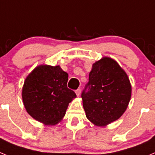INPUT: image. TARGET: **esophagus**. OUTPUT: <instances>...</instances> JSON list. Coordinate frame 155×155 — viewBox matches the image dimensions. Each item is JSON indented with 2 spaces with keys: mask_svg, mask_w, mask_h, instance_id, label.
<instances>
[{
  "mask_svg": "<svg viewBox=\"0 0 155 155\" xmlns=\"http://www.w3.org/2000/svg\"><path fill=\"white\" fill-rule=\"evenodd\" d=\"M75 92H76L77 96H80V94H81V89H80V88H78V89L75 91Z\"/></svg>",
  "mask_w": 155,
  "mask_h": 155,
  "instance_id": "esophagus-1",
  "label": "esophagus"
}]
</instances>
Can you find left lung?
Instances as JSON below:
<instances>
[{"label": "left lung", "mask_w": 155, "mask_h": 155, "mask_svg": "<svg viewBox=\"0 0 155 155\" xmlns=\"http://www.w3.org/2000/svg\"><path fill=\"white\" fill-rule=\"evenodd\" d=\"M131 97L128 76L118 63L103 57L93 64L88 82L81 94L86 117L98 127L118 120Z\"/></svg>", "instance_id": "8db88e82"}]
</instances>
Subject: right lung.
<instances>
[{"instance_id":"right-lung-1","label":"right lung","mask_w":155,"mask_h":155,"mask_svg":"<svg viewBox=\"0 0 155 155\" xmlns=\"http://www.w3.org/2000/svg\"><path fill=\"white\" fill-rule=\"evenodd\" d=\"M68 74L60 66L40 65L28 75L22 87L23 103L30 116L45 125L58 124L76 98L67 86Z\"/></svg>"}]
</instances>
